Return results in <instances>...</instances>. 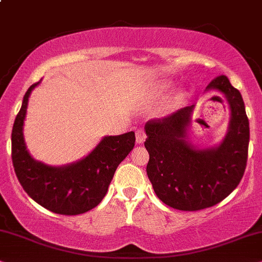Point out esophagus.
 Here are the masks:
<instances>
[{
	"mask_svg": "<svg viewBox=\"0 0 262 262\" xmlns=\"http://www.w3.org/2000/svg\"><path fill=\"white\" fill-rule=\"evenodd\" d=\"M135 138H137V144H144L145 139H146V134H145V132L141 128H139L135 132Z\"/></svg>",
	"mask_w": 262,
	"mask_h": 262,
	"instance_id": "esophagus-1",
	"label": "esophagus"
}]
</instances>
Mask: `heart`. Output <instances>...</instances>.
<instances>
[{
    "instance_id": "heart-1",
    "label": "heart",
    "mask_w": 262,
    "mask_h": 262,
    "mask_svg": "<svg viewBox=\"0 0 262 262\" xmlns=\"http://www.w3.org/2000/svg\"><path fill=\"white\" fill-rule=\"evenodd\" d=\"M165 85H167V84H165ZM165 85H164V87H165ZM184 97H185V94H184V92H183V91L178 92V93H177V94H175V95H174V97H173V98H171V99H170V100L167 102V106H165V107H167V108H168V110H173V108H175V107H177V106H178V105H179V104H180V102H181V101H183V99H184Z\"/></svg>"
}]
</instances>
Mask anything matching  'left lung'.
Listing matches in <instances>:
<instances>
[{
	"instance_id": "left-lung-1",
	"label": "left lung",
	"mask_w": 262,
	"mask_h": 262,
	"mask_svg": "<svg viewBox=\"0 0 262 262\" xmlns=\"http://www.w3.org/2000/svg\"><path fill=\"white\" fill-rule=\"evenodd\" d=\"M219 92L230 108L227 132L219 144L198 147L190 140L194 105L163 120L145 124V147L150 155L146 173L157 197L178 210L213 207L238 186L246 170L249 121L238 89L219 76L205 92Z\"/></svg>"
}]
</instances>
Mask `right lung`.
Returning a JSON list of instances; mask_svg holds the SVG:
<instances>
[{"label":"right lung","mask_w":262,"mask_h":262,"mask_svg":"<svg viewBox=\"0 0 262 262\" xmlns=\"http://www.w3.org/2000/svg\"><path fill=\"white\" fill-rule=\"evenodd\" d=\"M41 81L25 93L12 130V161L24 191L36 203L53 213L78 215L102 201L118 164L133 150L134 132L107 135L85 157L65 165H49L35 160L26 147L24 121L29 98Z\"/></svg>","instance_id":"add662e5"}]
</instances>
